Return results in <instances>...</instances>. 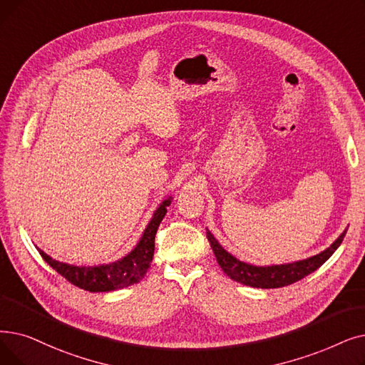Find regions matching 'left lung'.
I'll return each instance as SVG.
<instances>
[{"label": "left lung", "mask_w": 365, "mask_h": 365, "mask_svg": "<svg viewBox=\"0 0 365 365\" xmlns=\"http://www.w3.org/2000/svg\"><path fill=\"white\" fill-rule=\"evenodd\" d=\"M205 234H207V239L210 242V246L213 249L217 264L220 265L222 272H224L228 277H231L235 282L246 284V287L272 289V288L288 287V284H292L303 277L309 276L314 270H318V268L341 245L344 235H346V230L341 232V235L334 243H332L324 252L318 253V255L310 257L303 261L282 264V265H270V267H257V265H250V264L239 261L217 243V240L215 239L213 234L209 230Z\"/></svg>", "instance_id": "1"}]
</instances>
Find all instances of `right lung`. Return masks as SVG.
Wrapping results in <instances>:
<instances>
[{"label": "right lung", "instance_id": "1", "mask_svg": "<svg viewBox=\"0 0 365 365\" xmlns=\"http://www.w3.org/2000/svg\"><path fill=\"white\" fill-rule=\"evenodd\" d=\"M171 202V198H167L161 202L160 207L153 213L148 228L141 235L137 246L123 257L122 259L95 267H76L70 264L59 262L46 255L43 250L38 249L41 258L49 264L55 272L62 277H66L74 287L89 291V292H108L116 291L126 287H131L138 283L148 273L155 250V235L160 227L161 220L167 213V207Z\"/></svg>", "mask_w": 365, "mask_h": 365}]
</instances>
